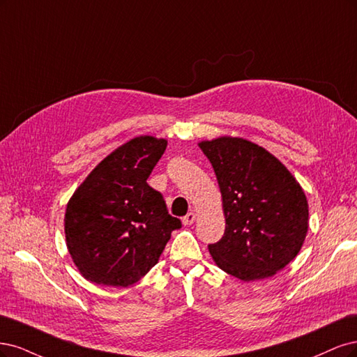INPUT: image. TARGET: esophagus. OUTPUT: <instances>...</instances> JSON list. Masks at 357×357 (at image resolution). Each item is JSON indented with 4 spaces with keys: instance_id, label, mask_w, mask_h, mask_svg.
<instances>
[{
    "instance_id": "esophagus-1",
    "label": "esophagus",
    "mask_w": 357,
    "mask_h": 357,
    "mask_svg": "<svg viewBox=\"0 0 357 357\" xmlns=\"http://www.w3.org/2000/svg\"><path fill=\"white\" fill-rule=\"evenodd\" d=\"M195 221V213L194 212H188L185 216L182 218V224L183 225H191Z\"/></svg>"
}]
</instances>
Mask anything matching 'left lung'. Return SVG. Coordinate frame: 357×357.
Wrapping results in <instances>:
<instances>
[{"label": "left lung", "instance_id": "obj_1", "mask_svg": "<svg viewBox=\"0 0 357 357\" xmlns=\"http://www.w3.org/2000/svg\"><path fill=\"white\" fill-rule=\"evenodd\" d=\"M199 146L221 190L225 233L209 245L215 264L243 282L273 278L301 250L308 231L303 187L266 148L221 136Z\"/></svg>", "mask_w": 357, "mask_h": 357}]
</instances>
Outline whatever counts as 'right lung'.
Segmentation results:
<instances>
[{"label": "right lung", "mask_w": 357, "mask_h": 357, "mask_svg": "<svg viewBox=\"0 0 357 357\" xmlns=\"http://www.w3.org/2000/svg\"><path fill=\"white\" fill-rule=\"evenodd\" d=\"M167 141L142 135L90 172L66 204L68 252L84 279L128 287L151 270L174 229L163 195L146 183Z\"/></svg>", "instance_id": "obj_1"}]
</instances>
